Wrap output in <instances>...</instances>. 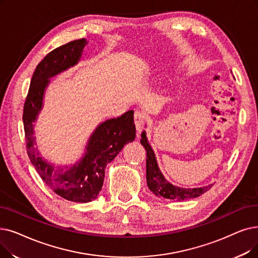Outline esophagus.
Returning a JSON list of instances; mask_svg holds the SVG:
<instances>
[{"mask_svg": "<svg viewBox=\"0 0 258 258\" xmlns=\"http://www.w3.org/2000/svg\"><path fill=\"white\" fill-rule=\"evenodd\" d=\"M134 119H135L137 131L140 133V132L142 131V127H143V124H144L145 120H147V116H145V114L142 113V111L136 110L135 114H134ZM138 136H139V135H138Z\"/></svg>", "mask_w": 258, "mask_h": 258, "instance_id": "obj_1", "label": "esophagus"}]
</instances>
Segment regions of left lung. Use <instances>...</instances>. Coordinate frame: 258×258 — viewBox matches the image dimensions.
Here are the masks:
<instances>
[{"mask_svg":"<svg viewBox=\"0 0 258 258\" xmlns=\"http://www.w3.org/2000/svg\"><path fill=\"white\" fill-rule=\"evenodd\" d=\"M141 144L147 151V182L151 191L158 197L165 199L181 201L185 199H191L203 195L212 187L213 184L203 186V187H194V188H183L176 185H173L169 181L165 180L162 173L160 172L155 154L148 142L145 132L141 134Z\"/></svg>","mask_w":258,"mask_h":258,"instance_id":"8db88e82","label":"left lung"}]
</instances>
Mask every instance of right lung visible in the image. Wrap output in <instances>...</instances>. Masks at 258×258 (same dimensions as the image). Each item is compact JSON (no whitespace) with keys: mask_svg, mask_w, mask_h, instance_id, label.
<instances>
[{"mask_svg":"<svg viewBox=\"0 0 258 258\" xmlns=\"http://www.w3.org/2000/svg\"><path fill=\"white\" fill-rule=\"evenodd\" d=\"M86 43L85 39L75 40L45 55L32 75L23 109L26 149L32 165L55 194L74 203H89L97 198L103 185L106 164L136 137L134 111L128 110L98 125L88 140L84 157L72 167L53 166L42 158L35 147L32 122L42 108L48 79L77 64Z\"/></svg>","mask_w":258,"mask_h":258,"instance_id":"right-lung-1","label":"right lung"}]
</instances>
